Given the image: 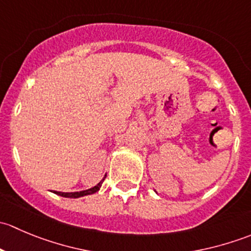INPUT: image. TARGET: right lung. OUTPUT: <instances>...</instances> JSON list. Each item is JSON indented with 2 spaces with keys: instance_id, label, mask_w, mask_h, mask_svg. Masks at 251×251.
<instances>
[{
  "instance_id": "1",
  "label": "right lung",
  "mask_w": 251,
  "mask_h": 251,
  "mask_svg": "<svg viewBox=\"0 0 251 251\" xmlns=\"http://www.w3.org/2000/svg\"><path fill=\"white\" fill-rule=\"evenodd\" d=\"M103 181H104V178L102 179V181L100 182V183L97 184V186L92 187V188L90 189H86V191H81V192H72V193H64V192H57L54 191L53 193L58 194V196L60 197H64V198H80V197H83V196H88V194H93L96 193V192L100 191V186H102Z\"/></svg>"
}]
</instances>
